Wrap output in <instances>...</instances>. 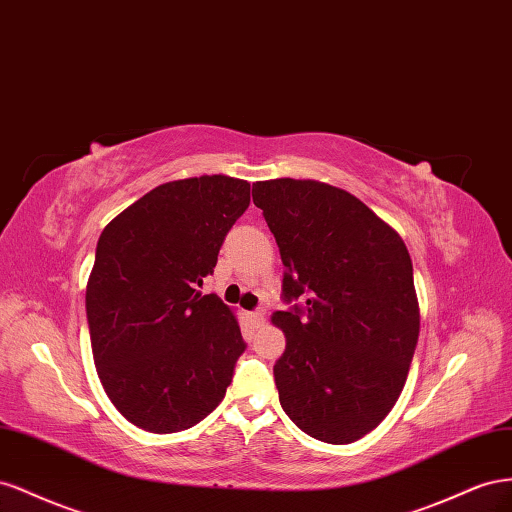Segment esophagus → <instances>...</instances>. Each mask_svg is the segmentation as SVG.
<instances>
[{"label": "esophagus", "instance_id": "obj_1", "mask_svg": "<svg viewBox=\"0 0 512 512\" xmlns=\"http://www.w3.org/2000/svg\"><path fill=\"white\" fill-rule=\"evenodd\" d=\"M248 319H251L255 326H261V324H264V311H261V309L251 311V313H248Z\"/></svg>", "mask_w": 512, "mask_h": 512}]
</instances>
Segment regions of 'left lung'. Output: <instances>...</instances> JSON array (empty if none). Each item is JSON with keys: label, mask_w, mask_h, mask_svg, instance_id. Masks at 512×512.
Masks as SVG:
<instances>
[{"label": "left lung", "mask_w": 512, "mask_h": 512, "mask_svg": "<svg viewBox=\"0 0 512 512\" xmlns=\"http://www.w3.org/2000/svg\"><path fill=\"white\" fill-rule=\"evenodd\" d=\"M279 244L285 332L274 382L296 427L352 444L397 403L420 332L414 268L401 236L360 199L315 180L253 184ZM302 299V303L297 300Z\"/></svg>", "instance_id": "left-lung-1"}]
</instances>
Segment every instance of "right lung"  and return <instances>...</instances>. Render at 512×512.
<instances>
[{"instance_id":"add662e5","label":"right lung","mask_w":512,"mask_h":512,"mask_svg":"<svg viewBox=\"0 0 512 512\" xmlns=\"http://www.w3.org/2000/svg\"><path fill=\"white\" fill-rule=\"evenodd\" d=\"M251 184L227 175L156 186L100 233L85 289L98 377L133 425L175 433L223 401L246 349L236 315L199 287Z\"/></svg>"}]
</instances>
